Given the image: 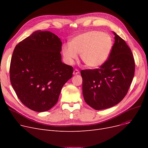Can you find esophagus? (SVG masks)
<instances>
[{
    "label": "esophagus",
    "mask_w": 148,
    "mask_h": 148,
    "mask_svg": "<svg viewBox=\"0 0 148 148\" xmlns=\"http://www.w3.org/2000/svg\"><path fill=\"white\" fill-rule=\"evenodd\" d=\"M79 73H80V72H79V71L77 69H75L74 70V71H73V74L74 75H77V74H79Z\"/></svg>",
    "instance_id": "obj_1"
}]
</instances>
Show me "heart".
I'll return each instance as SVG.
<instances>
[{"mask_svg": "<svg viewBox=\"0 0 148 148\" xmlns=\"http://www.w3.org/2000/svg\"><path fill=\"white\" fill-rule=\"evenodd\" d=\"M110 35L98 30H92L77 35L68 44L62 46V53L66 63L72 65L80 53L83 63L90 68L103 65L109 57L113 47Z\"/></svg>", "mask_w": 148, "mask_h": 148, "instance_id": "obj_1", "label": "heart"}]
</instances>
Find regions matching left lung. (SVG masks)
Instances as JSON below:
<instances>
[{
  "label": "left lung",
  "instance_id": "1",
  "mask_svg": "<svg viewBox=\"0 0 148 148\" xmlns=\"http://www.w3.org/2000/svg\"><path fill=\"white\" fill-rule=\"evenodd\" d=\"M114 35V43L108 59L94 69L82 70L85 102L95 110L113 107L125 97L135 71L134 59L125 41Z\"/></svg>",
  "mask_w": 148,
  "mask_h": 148
}]
</instances>
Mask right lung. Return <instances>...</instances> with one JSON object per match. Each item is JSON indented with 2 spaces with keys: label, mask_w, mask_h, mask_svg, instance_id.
<instances>
[{
  "label": "right lung",
  "mask_w": 148,
  "mask_h": 148,
  "mask_svg": "<svg viewBox=\"0 0 148 148\" xmlns=\"http://www.w3.org/2000/svg\"><path fill=\"white\" fill-rule=\"evenodd\" d=\"M62 42L49 31L36 30L14 50L10 68L12 86L21 102L30 110H50L61 89L73 77V68L62 63Z\"/></svg>",
  "instance_id": "1"
}]
</instances>
